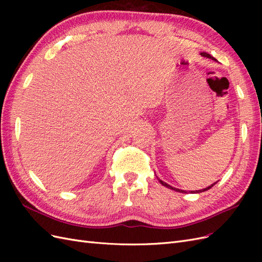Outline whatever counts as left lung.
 Instances as JSON below:
<instances>
[{"mask_svg":"<svg viewBox=\"0 0 262 262\" xmlns=\"http://www.w3.org/2000/svg\"><path fill=\"white\" fill-rule=\"evenodd\" d=\"M201 55H203V57H205V58H209V59H212V60H214V61H216V59H214L211 54H209V53H207V52H201ZM158 180H160V179H158ZM160 182H161V184H162L163 186L167 187V188H169V189H171V190H175V191H178V192H182V193H187L186 190H181V189L173 188V187H171L170 185L166 184V182H164V181H162V180H160ZM215 184H216V182H214L213 185H211V186H209V187H207V188H204V189H201V190H196L195 192H194V191H191V193H200V192H203V191H207V190L211 189V188H212L214 185H215Z\"/></svg>","mask_w":262,"mask_h":262,"instance_id":"left-lung-1","label":"left lung"}]
</instances>
